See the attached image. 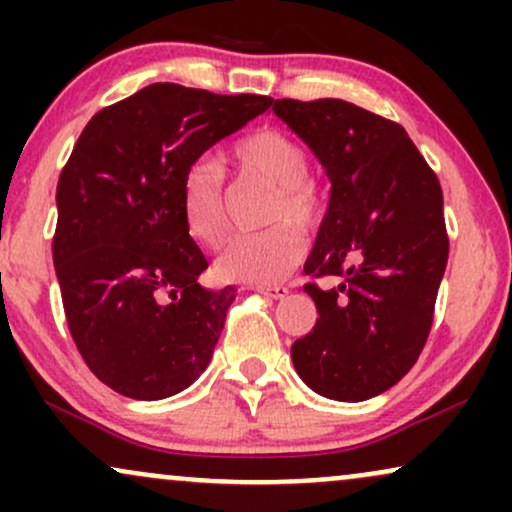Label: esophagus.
Returning <instances> with one entry per match:
<instances>
[{"mask_svg":"<svg viewBox=\"0 0 512 512\" xmlns=\"http://www.w3.org/2000/svg\"><path fill=\"white\" fill-rule=\"evenodd\" d=\"M250 289L262 293V296L267 298H274V301H281V298L289 296V289H286V286H250Z\"/></svg>","mask_w":512,"mask_h":512,"instance_id":"1","label":"esophagus"}]
</instances>
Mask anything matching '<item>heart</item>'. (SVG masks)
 Masks as SVG:
<instances>
[{
  "mask_svg": "<svg viewBox=\"0 0 512 512\" xmlns=\"http://www.w3.org/2000/svg\"><path fill=\"white\" fill-rule=\"evenodd\" d=\"M243 178L272 185L262 211L264 223L274 226L233 238L216 260L223 281L267 286L286 279L301 262L305 243L301 231H313L322 219V195L308 178L310 156L291 134L262 127L238 139L231 149ZM178 207L187 233L204 248H219L228 236L226 185L214 161H197L182 173Z\"/></svg>",
  "mask_w": 512,
  "mask_h": 512,
  "instance_id": "1",
  "label": "heart"
}]
</instances>
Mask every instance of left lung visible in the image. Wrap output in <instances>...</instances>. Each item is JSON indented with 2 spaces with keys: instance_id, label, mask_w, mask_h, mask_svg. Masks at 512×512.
Wrapping results in <instances>:
<instances>
[{
  "instance_id": "left-lung-1",
  "label": "left lung",
  "mask_w": 512,
  "mask_h": 512,
  "mask_svg": "<svg viewBox=\"0 0 512 512\" xmlns=\"http://www.w3.org/2000/svg\"><path fill=\"white\" fill-rule=\"evenodd\" d=\"M332 180L305 274L317 322L291 346L317 395L363 402L399 383L424 351L448 264L443 190L402 125L339 98L274 101Z\"/></svg>"
}]
</instances>
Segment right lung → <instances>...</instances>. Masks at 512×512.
Listing matches in <instances>:
<instances>
[{
    "label": "right lung",
    "mask_w": 512,
    "mask_h": 512,
    "mask_svg": "<svg viewBox=\"0 0 512 512\" xmlns=\"http://www.w3.org/2000/svg\"><path fill=\"white\" fill-rule=\"evenodd\" d=\"M272 105L151 84L88 120L57 182L52 260L81 358L132 399L185 390L207 368L236 289L199 286L207 257L182 223V173Z\"/></svg>",
    "instance_id": "add662e5"
}]
</instances>
